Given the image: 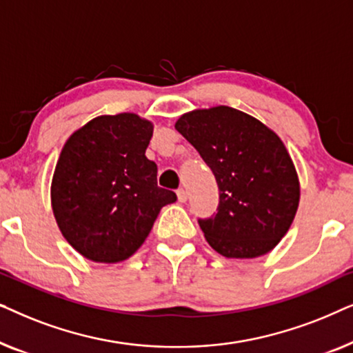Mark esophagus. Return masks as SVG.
I'll return each mask as SVG.
<instances>
[{"label": "esophagus", "mask_w": 353, "mask_h": 353, "mask_svg": "<svg viewBox=\"0 0 353 353\" xmlns=\"http://www.w3.org/2000/svg\"><path fill=\"white\" fill-rule=\"evenodd\" d=\"M176 196H178V201H180V202H186V199H188V192L183 190V188H181V190L176 191Z\"/></svg>", "instance_id": "esophagus-1"}]
</instances>
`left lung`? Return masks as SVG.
<instances>
[{
	"label": "left lung",
	"instance_id": "1",
	"mask_svg": "<svg viewBox=\"0 0 353 353\" xmlns=\"http://www.w3.org/2000/svg\"><path fill=\"white\" fill-rule=\"evenodd\" d=\"M175 128L210 167L220 190L216 214L197 220L207 243L228 259L270 252L288 233L301 196L278 134L228 105L192 110Z\"/></svg>",
	"mask_w": 353,
	"mask_h": 353
}]
</instances>
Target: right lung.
Listing matches in <instances>:
<instances>
[{
    "mask_svg": "<svg viewBox=\"0 0 353 353\" xmlns=\"http://www.w3.org/2000/svg\"><path fill=\"white\" fill-rule=\"evenodd\" d=\"M152 123L134 114L101 115L67 139L52 176V212L72 248L101 263L141 248L163 205L176 201L157 186L146 157Z\"/></svg>",
    "mask_w": 353,
    "mask_h": 353,
    "instance_id": "obj_1",
    "label": "right lung"
}]
</instances>
